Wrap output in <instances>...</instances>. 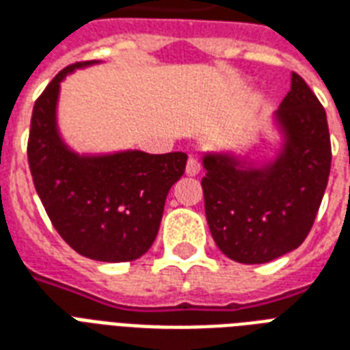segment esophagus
I'll return each mask as SVG.
<instances>
[{
    "label": "esophagus",
    "instance_id": "esophagus-1",
    "mask_svg": "<svg viewBox=\"0 0 350 350\" xmlns=\"http://www.w3.org/2000/svg\"><path fill=\"white\" fill-rule=\"evenodd\" d=\"M200 172V161L196 157H189L187 159V167H185V174L187 176H196Z\"/></svg>",
    "mask_w": 350,
    "mask_h": 350
}]
</instances>
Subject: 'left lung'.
<instances>
[{"instance_id":"left-lung-1","label":"left lung","mask_w":350,"mask_h":350,"mask_svg":"<svg viewBox=\"0 0 350 350\" xmlns=\"http://www.w3.org/2000/svg\"><path fill=\"white\" fill-rule=\"evenodd\" d=\"M275 122L284 141L270 163L253 167L217 152L202 159L211 234L237 262H270L299 247L327 189L332 159L327 113L297 73H292Z\"/></svg>"}]
</instances>
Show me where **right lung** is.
Instances as JSON below:
<instances>
[{
	"mask_svg": "<svg viewBox=\"0 0 350 350\" xmlns=\"http://www.w3.org/2000/svg\"><path fill=\"white\" fill-rule=\"evenodd\" d=\"M77 62L51 80L36 98L27 157L34 187L51 224L75 252L100 262L145 255L156 240L170 187L185 172V152L141 150L80 156L60 137L57 104L60 82Z\"/></svg>",
	"mask_w": 350,
	"mask_h": 350,
	"instance_id": "add662e5",
	"label": "right lung"
}]
</instances>
